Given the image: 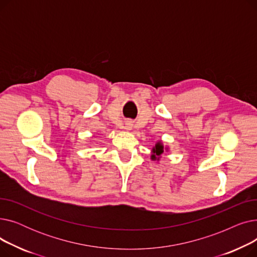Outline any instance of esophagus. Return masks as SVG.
<instances>
[{"label": "esophagus", "mask_w": 257, "mask_h": 257, "mask_svg": "<svg viewBox=\"0 0 257 257\" xmlns=\"http://www.w3.org/2000/svg\"><path fill=\"white\" fill-rule=\"evenodd\" d=\"M132 128V123H131V121H127V123L125 124V129H127V130H130Z\"/></svg>", "instance_id": "obj_1"}]
</instances>
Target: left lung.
I'll use <instances>...</instances> for the list:
<instances>
[{"label":"left lung","instance_id":"left-lung-1","mask_svg":"<svg viewBox=\"0 0 257 257\" xmlns=\"http://www.w3.org/2000/svg\"><path fill=\"white\" fill-rule=\"evenodd\" d=\"M153 153L154 154L151 157H152V159H156V156H159L164 153V146L160 143H157L155 145V147L153 148Z\"/></svg>","mask_w":257,"mask_h":257}]
</instances>
